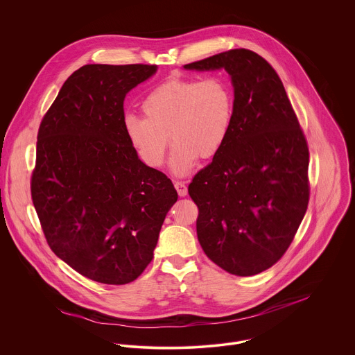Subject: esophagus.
I'll return each instance as SVG.
<instances>
[{
  "label": "esophagus",
  "mask_w": 355,
  "mask_h": 355,
  "mask_svg": "<svg viewBox=\"0 0 355 355\" xmlns=\"http://www.w3.org/2000/svg\"><path fill=\"white\" fill-rule=\"evenodd\" d=\"M175 189L179 194V197H184L187 196V186L183 182H175Z\"/></svg>",
  "instance_id": "obj_1"
}]
</instances>
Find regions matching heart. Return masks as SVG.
I'll return each mask as SVG.
<instances>
[{
  "instance_id": "heart-1",
  "label": "heart",
  "mask_w": 355,
  "mask_h": 355,
  "mask_svg": "<svg viewBox=\"0 0 355 355\" xmlns=\"http://www.w3.org/2000/svg\"><path fill=\"white\" fill-rule=\"evenodd\" d=\"M144 117L123 120L128 142L144 164H164L172 137L176 142L171 169L178 176L191 172L198 158H211L228 139L235 117V92L230 79L173 78L154 87L142 101Z\"/></svg>"
}]
</instances>
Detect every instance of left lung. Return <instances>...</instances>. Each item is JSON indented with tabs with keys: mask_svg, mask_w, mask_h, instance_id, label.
<instances>
[{
	"mask_svg": "<svg viewBox=\"0 0 355 355\" xmlns=\"http://www.w3.org/2000/svg\"><path fill=\"white\" fill-rule=\"evenodd\" d=\"M224 68L235 92V117L223 149L189 186L198 206L197 235L221 269L253 276L290 248L309 203V149L284 86L272 65L249 49L186 64Z\"/></svg>",
	"mask_w": 355,
	"mask_h": 355,
	"instance_id": "1",
	"label": "left lung"
}]
</instances>
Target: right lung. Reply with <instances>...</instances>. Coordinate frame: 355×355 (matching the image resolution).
Segmentation results:
<instances>
[{
    "instance_id": "add662e5",
    "label": "right lung",
    "mask_w": 355,
    "mask_h": 355,
    "mask_svg": "<svg viewBox=\"0 0 355 355\" xmlns=\"http://www.w3.org/2000/svg\"><path fill=\"white\" fill-rule=\"evenodd\" d=\"M157 65L87 64L44 116L31 198L53 253L102 284L134 282L153 259L178 193L148 166L124 131L127 93Z\"/></svg>"
}]
</instances>
